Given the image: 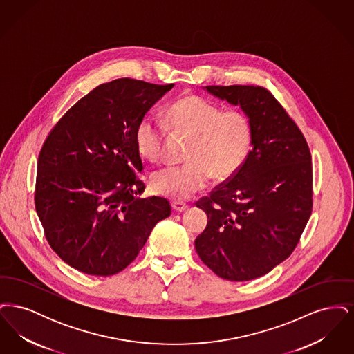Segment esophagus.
<instances>
[{
    "label": "esophagus",
    "mask_w": 354,
    "mask_h": 354,
    "mask_svg": "<svg viewBox=\"0 0 354 354\" xmlns=\"http://www.w3.org/2000/svg\"><path fill=\"white\" fill-rule=\"evenodd\" d=\"M172 208H174L175 211H178V212H183V211H185V209L188 208V204L182 202V201H174V202H172Z\"/></svg>",
    "instance_id": "34e87169"
}]
</instances>
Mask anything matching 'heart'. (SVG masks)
<instances>
[{
    "mask_svg": "<svg viewBox=\"0 0 354 354\" xmlns=\"http://www.w3.org/2000/svg\"><path fill=\"white\" fill-rule=\"evenodd\" d=\"M169 129L188 139L182 166H167L151 175L155 192L185 199L208 185L232 178L251 150L252 122L241 110H223L214 102L198 95H187L171 104L165 119ZM159 119L145 117L135 129V145L139 153L160 160L167 140V127Z\"/></svg>",
    "mask_w": 354,
    "mask_h": 354,
    "instance_id": "obj_1",
    "label": "heart"
}]
</instances>
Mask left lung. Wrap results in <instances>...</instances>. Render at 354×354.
Here are the masks:
<instances>
[{
    "instance_id": "1",
    "label": "left lung",
    "mask_w": 354,
    "mask_h": 354,
    "mask_svg": "<svg viewBox=\"0 0 354 354\" xmlns=\"http://www.w3.org/2000/svg\"><path fill=\"white\" fill-rule=\"evenodd\" d=\"M205 88L247 113L252 150L232 178L196 202L209 220L195 250L221 279L248 281L284 261L300 241L313 207L312 158L301 130L268 88Z\"/></svg>"
}]
</instances>
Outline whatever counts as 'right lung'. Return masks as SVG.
<instances>
[{
	"instance_id": "1",
	"label": "right lung",
	"mask_w": 354,
	"mask_h": 354,
	"mask_svg": "<svg viewBox=\"0 0 354 354\" xmlns=\"http://www.w3.org/2000/svg\"><path fill=\"white\" fill-rule=\"evenodd\" d=\"M172 87L133 78L100 84L45 139L34 203L48 243L70 267L93 276L118 273L171 215L167 199L138 198L146 185L135 129Z\"/></svg>"
}]
</instances>
